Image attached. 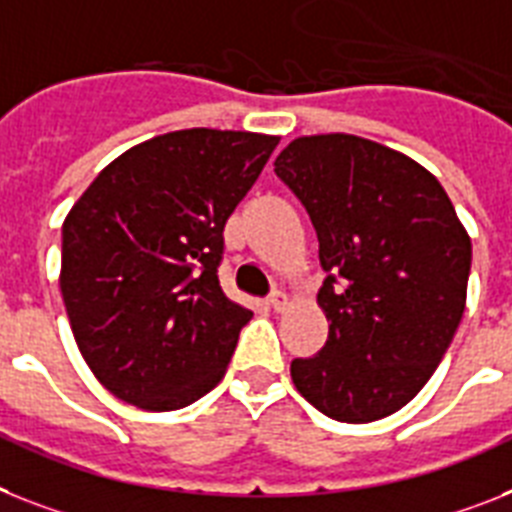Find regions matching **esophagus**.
<instances>
[{"label": "esophagus", "instance_id": "1", "mask_svg": "<svg viewBox=\"0 0 512 512\" xmlns=\"http://www.w3.org/2000/svg\"><path fill=\"white\" fill-rule=\"evenodd\" d=\"M266 306L272 308V311H285L287 308V295L280 293V290H274L269 298H266Z\"/></svg>", "mask_w": 512, "mask_h": 512}]
</instances>
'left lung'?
Masks as SVG:
<instances>
[{
	"mask_svg": "<svg viewBox=\"0 0 512 512\" xmlns=\"http://www.w3.org/2000/svg\"><path fill=\"white\" fill-rule=\"evenodd\" d=\"M274 172L306 206L329 272L316 295L327 342L290 363L295 390L335 421H379L416 398L453 342L468 230L432 172L361 135H301Z\"/></svg>",
	"mask_w": 512,
	"mask_h": 512,
	"instance_id": "obj_1",
	"label": "left lung"
}]
</instances>
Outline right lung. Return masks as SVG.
Listing matches in <instances>:
<instances>
[{
	"label": "right lung",
	"instance_id": "right-lung-1",
	"mask_svg": "<svg viewBox=\"0 0 512 512\" xmlns=\"http://www.w3.org/2000/svg\"><path fill=\"white\" fill-rule=\"evenodd\" d=\"M277 143L248 130L156 135L67 211L62 301L80 356L114 398L177 411L225 377L253 314L219 287L222 232Z\"/></svg>",
	"mask_w": 512,
	"mask_h": 512
}]
</instances>
